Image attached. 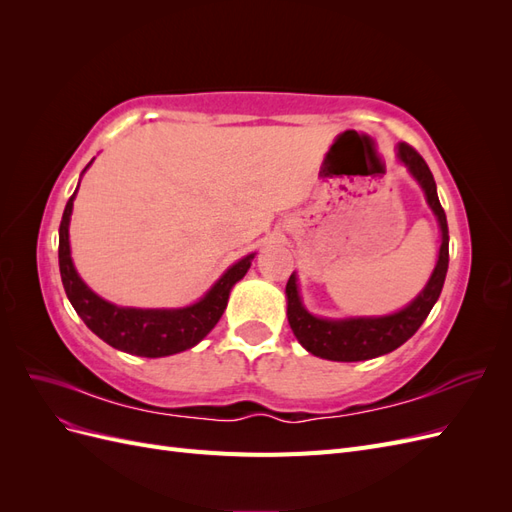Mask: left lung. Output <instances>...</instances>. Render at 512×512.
<instances>
[{
  "label": "left lung",
  "instance_id": "1",
  "mask_svg": "<svg viewBox=\"0 0 512 512\" xmlns=\"http://www.w3.org/2000/svg\"><path fill=\"white\" fill-rule=\"evenodd\" d=\"M397 158L408 168L412 179L421 185L425 192V200L429 209L433 211L440 226V250L436 267H433L427 284L416 297L406 305L397 309L393 314L384 316H348V318H322L309 312L303 305L301 290H299V277L297 273L290 275L286 284V303H288V324L299 339V344L312 352L314 356L327 361H367L376 359V356L389 354L399 348L404 342L418 331V327L429 316L431 307L436 305L444 277L448 271V224L446 213L440 205L436 181L425 160L418 153L406 145H397Z\"/></svg>",
  "mask_w": 512,
  "mask_h": 512
}]
</instances>
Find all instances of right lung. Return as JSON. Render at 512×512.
Segmentation results:
<instances>
[{
    "label": "right lung",
    "instance_id": "1",
    "mask_svg": "<svg viewBox=\"0 0 512 512\" xmlns=\"http://www.w3.org/2000/svg\"><path fill=\"white\" fill-rule=\"evenodd\" d=\"M91 162L85 166V170L91 166ZM76 192H79V185H76L74 194L66 203L59 224L61 282H64L66 294L72 307L76 309V314L81 316V320L102 339V342L121 352L147 356V359H160V356H170L194 348L222 318L232 286L243 280L247 269L252 267L256 252L247 254L241 260H237L235 265H230L222 273L220 280L192 305L170 309L115 305L91 290L83 282V277L76 271L72 262L70 218Z\"/></svg>",
    "mask_w": 512,
    "mask_h": 512
}]
</instances>
